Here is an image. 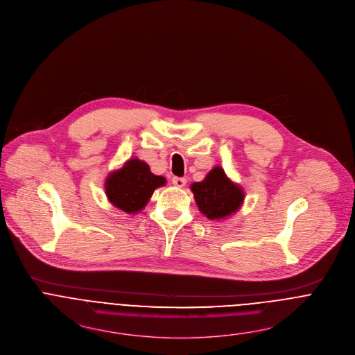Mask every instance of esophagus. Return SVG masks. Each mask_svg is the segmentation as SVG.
Listing matches in <instances>:
<instances>
[{"label": "esophagus", "mask_w": 355, "mask_h": 355, "mask_svg": "<svg viewBox=\"0 0 355 355\" xmlns=\"http://www.w3.org/2000/svg\"><path fill=\"white\" fill-rule=\"evenodd\" d=\"M172 183H173L176 187H183V186L186 184V179H184V178H178V176H175V178L172 179Z\"/></svg>", "instance_id": "obj_1"}]
</instances>
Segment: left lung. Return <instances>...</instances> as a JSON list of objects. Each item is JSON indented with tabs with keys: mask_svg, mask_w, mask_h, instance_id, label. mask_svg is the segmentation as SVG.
<instances>
[{
	"mask_svg": "<svg viewBox=\"0 0 355 355\" xmlns=\"http://www.w3.org/2000/svg\"><path fill=\"white\" fill-rule=\"evenodd\" d=\"M200 211L210 220H220L237 211L244 202V191L232 183L220 166H216L203 182L190 186Z\"/></svg>",
	"mask_w": 355,
	"mask_h": 355,
	"instance_id": "8db88e82",
	"label": "left lung"
}]
</instances>
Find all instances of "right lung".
Segmentation results:
<instances>
[{"mask_svg": "<svg viewBox=\"0 0 355 355\" xmlns=\"http://www.w3.org/2000/svg\"><path fill=\"white\" fill-rule=\"evenodd\" d=\"M165 183L164 176L153 175L148 164L135 157L107 178L105 193L115 207L125 213H137L146 206L153 190Z\"/></svg>", "mask_w": 355, "mask_h": 355, "instance_id": "right-lung-1", "label": "right lung"}]
</instances>
